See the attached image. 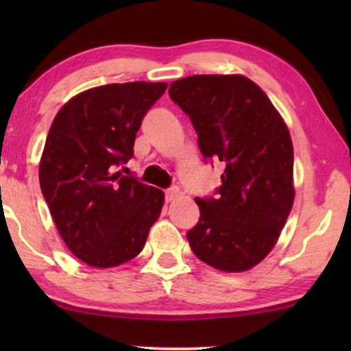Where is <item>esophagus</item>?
Masks as SVG:
<instances>
[{"label": "esophagus", "mask_w": 351, "mask_h": 351, "mask_svg": "<svg viewBox=\"0 0 351 351\" xmlns=\"http://www.w3.org/2000/svg\"><path fill=\"white\" fill-rule=\"evenodd\" d=\"M178 196H180V188L178 186H171V188H168L167 191H165V198H167V201L176 199Z\"/></svg>", "instance_id": "obj_1"}]
</instances>
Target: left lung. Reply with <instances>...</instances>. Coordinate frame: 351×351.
<instances>
[{
    "label": "left lung",
    "instance_id": "8db88e82",
    "mask_svg": "<svg viewBox=\"0 0 351 351\" xmlns=\"http://www.w3.org/2000/svg\"><path fill=\"white\" fill-rule=\"evenodd\" d=\"M168 92L191 120L204 162L224 165L216 196L195 198L191 251L219 271H247L271 252L293 204L287 125L244 75H189Z\"/></svg>",
    "mask_w": 351,
    "mask_h": 351
}]
</instances>
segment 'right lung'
<instances>
[{
	"label": "right lung",
	"mask_w": 351,
	"mask_h": 351,
	"mask_svg": "<svg viewBox=\"0 0 351 351\" xmlns=\"http://www.w3.org/2000/svg\"><path fill=\"white\" fill-rule=\"evenodd\" d=\"M165 90V82L88 88L51 125L39 184L64 243L92 267H115L138 256L162 213V189L120 168L134 156L143 117Z\"/></svg>",
	"instance_id": "right-lung-1"
}]
</instances>
